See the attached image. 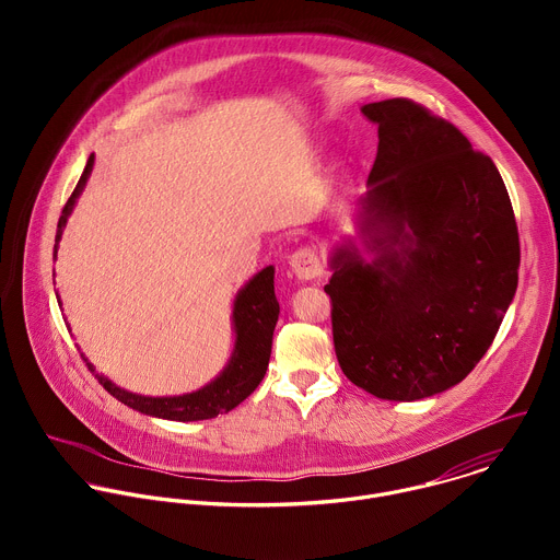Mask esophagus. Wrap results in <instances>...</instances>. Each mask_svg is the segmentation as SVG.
Returning <instances> with one entry per match:
<instances>
[{
    "label": "esophagus",
    "instance_id": "1",
    "mask_svg": "<svg viewBox=\"0 0 560 560\" xmlns=\"http://www.w3.org/2000/svg\"><path fill=\"white\" fill-rule=\"evenodd\" d=\"M290 268L292 272L303 279V281H314V279H322L324 275V266L318 255L312 248H299L290 255Z\"/></svg>",
    "mask_w": 560,
    "mask_h": 560
}]
</instances>
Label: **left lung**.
<instances>
[{
    "label": "left lung",
    "mask_w": 560,
    "mask_h": 560,
    "mask_svg": "<svg viewBox=\"0 0 560 560\" xmlns=\"http://www.w3.org/2000/svg\"><path fill=\"white\" fill-rule=\"evenodd\" d=\"M378 150L359 228L332 253L335 352L343 374L387 401L460 383L492 346L518 285L521 244L492 159L425 106L365 104Z\"/></svg>",
    "instance_id": "8db88e82"
}]
</instances>
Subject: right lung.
<instances>
[{
  "instance_id": "obj_1",
  "label": "right lung",
  "mask_w": 560,
  "mask_h": 560,
  "mask_svg": "<svg viewBox=\"0 0 560 560\" xmlns=\"http://www.w3.org/2000/svg\"><path fill=\"white\" fill-rule=\"evenodd\" d=\"M93 164H95V154L89 156V164L82 177H79L72 195L68 197L61 210L57 234H55V257H57V244L61 238L66 219L72 212L77 197L82 195L89 182V175L93 171ZM277 318H279V301L275 296V268L268 266L259 275H255L234 299L232 324H234L236 341H234V352L230 357V363L223 368V372L214 381L184 396L132 394L128 389L117 387L106 376L97 374L86 357L84 361L108 394H113L117 401H121L124 406L141 415L168 419V421L214 419L217 415H225L242 401H246V398L255 392V387L261 383L268 370L270 352H272V332L277 326Z\"/></svg>"
}]
</instances>
